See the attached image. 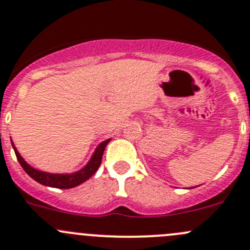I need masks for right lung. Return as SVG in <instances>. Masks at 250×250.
Returning <instances> with one entry per match:
<instances>
[{"mask_svg": "<svg viewBox=\"0 0 250 250\" xmlns=\"http://www.w3.org/2000/svg\"><path fill=\"white\" fill-rule=\"evenodd\" d=\"M110 140L111 139H107L103 141L102 144H99V146L95 148L94 153H93L89 162H88L81 170L71 174H53L35 169V168H32L29 163L25 162L24 158H22L21 156H20V153L18 152L16 146L13 145V143H12V145H13L14 152H16V156L18 161H19L20 166L22 167V169L29 174L35 181H37V183L42 184V185L44 186H49V188H75V186H78L82 183H84L85 180H88L93 174L97 172L100 163H102L103 153H104L105 147H106V145L109 144Z\"/></svg>", "mask_w": 250, "mask_h": 250, "instance_id": "obj_1", "label": "right lung"}]
</instances>
